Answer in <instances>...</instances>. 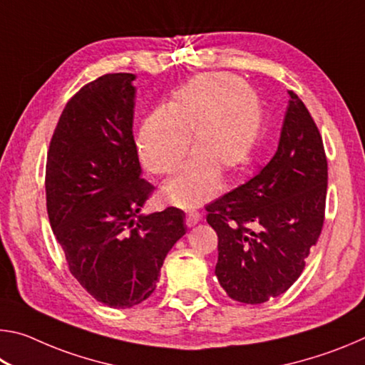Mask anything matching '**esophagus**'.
<instances>
[{"mask_svg": "<svg viewBox=\"0 0 365 365\" xmlns=\"http://www.w3.org/2000/svg\"><path fill=\"white\" fill-rule=\"evenodd\" d=\"M200 220H201V214L197 211H188L187 215H185V222H187L188 227H195Z\"/></svg>", "mask_w": 365, "mask_h": 365, "instance_id": "obj_1", "label": "esophagus"}]
</instances>
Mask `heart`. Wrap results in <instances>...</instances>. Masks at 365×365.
Wrapping results in <instances>:
<instances>
[{
	"label": "heart",
	"mask_w": 365,
	"mask_h": 365,
	"mask_svg": "<svg viewBox=\"0 0 365 365\" xmlns=\"http://www.w3.org/2000/svg\"><path fill=\"white\" fill-rule=\"evenodd\" d=\"M262 109L256 95L225 73H200L174 91L170 100L143 120L137 135L141 164L154 175L175 172L188 151L191 158L160 195L180 207L212 200L220 174L243 168L259 140Z\"/></svg>",
	"instance_id": "obj_1"
}]
</instances>
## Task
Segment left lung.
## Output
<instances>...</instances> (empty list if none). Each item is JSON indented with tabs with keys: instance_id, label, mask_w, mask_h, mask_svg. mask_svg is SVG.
<instances>
[{
	"instance_id": "8db88e82",
	"label": "left lung",
	"mask_w": 365,
	"mask_h": 365,
	"mask_svg": "<svg viewBox=\"0 0 365 365\" xmlns=\"http://www.w3.org/2000/svg\"><path fill=\"white\" fill-rule=\"evenodd\" d=\"M279 148L242 187L206 206L217 233L215 265L232 299L261 304L298 280L325 219L327 156L320 132L294 91Z\"/></svg>"
}]
</instances>
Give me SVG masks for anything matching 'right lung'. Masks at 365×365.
<instances>
[{
    "label": "right lung",
    "mask_w": 365,
    "mask_h": 365,
    "mask_svg": "<svg viewBox=\"0 0 365 365\" xmlns=\"http://www.w3.org/2000/svg\"><path fill=\"white\" fill-rule=\"evenodd\" d=\"M133 73L83 85L61 114L46 158V211L76 280L96 301L127 309L150 298L187 227L182 209L140 215L154 187L133 138Z\"/></svg>",
    "instance_id": "1"
}]
</instances>
